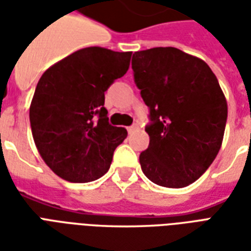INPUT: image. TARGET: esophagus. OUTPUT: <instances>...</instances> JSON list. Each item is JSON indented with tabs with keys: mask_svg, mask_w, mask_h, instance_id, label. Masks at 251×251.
<instances>
[{
	"mask_svg": "<svg viewBox=\"0 0 251 251\" xmlns=\"http://www.w3.org/2000/svg\"><path fill=\"white\" fill-rule=\"evenodd\" d=\"M127 131H129V134H133V133L138 131V126H137V125L129 126V127H127Z\"/></svg>",
	"mask_w": 251,
	"mask_h": 251,
	"instance_id": "34e87169",
	"label": "esophagus"
}]
</instances>
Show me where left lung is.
<instances>
[{
    "label": "left lung",
    "instance_id": "1",
    "mask_svg": "<svg viewBox=\"0 0 251 251\" xmlns=\"http://www.w3.org/2000/svg\"><path fill=\"white\" fill-rule=\"evenodd\" d=\"M131 68L151 120L142 172L161 187L192 184L215 160L226 127L227 102L215 74L174 47L134 52Z\"/></svg>",
    "mask_w": 251,
    "mask_h": 251
}]
</instances>
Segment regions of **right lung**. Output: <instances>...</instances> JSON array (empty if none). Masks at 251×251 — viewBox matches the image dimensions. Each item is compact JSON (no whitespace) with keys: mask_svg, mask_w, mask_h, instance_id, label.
Listing matches in <instances>:
<instances>
[{"mask_svg":"<svg viewBox=\"0 0 251 251\" xmlns=\"http://www.w3.org/2000/svg\"><path fill=\"white\" fill-rule=\"evenodd\" d=\"M131 52L88 47L50 67L37 83L29 109L36 148L55 174L88 183L110 168L127 136L109 124L104 91L129 70Z\"/></svg>","mask_w":251,"mask_h":251,"instance_id":"right-lung-1","label":"right lung"}]
</instances>
